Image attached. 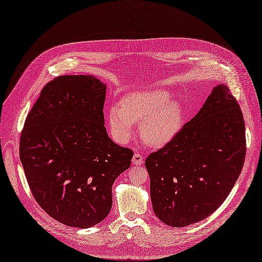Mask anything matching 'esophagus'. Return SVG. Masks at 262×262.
Masks as SVG:
<instances>
[{
	"instance_id": "obj_1",
	"label": "esophagus",
	"mask_w": 262,
	"mask_h": 262,
	"mask_svg": "<svg viewBox=\"0 0 262 262\" xmlns=\"http://www.w3.org/2000/svg\"><path fill=\"white\" fill-rule=\"evenodd\" d=\"M132 162H133V164L135 166H140L143 163V156L141 154H139V153H135L134 156H133Z\"/></svg>"
}]
</instances>
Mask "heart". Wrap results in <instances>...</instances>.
Wrapping results in <instances>:
<instances>
[{
    "label": "heart",
    "mask_w": 262,
    "mask_h": 262,
    "mask_svg": "<svg viewBox=\"0 0 262 262\" xmlns=\"http://www.w3.org/2000/svg\"><path fill=\"white\" fill-rule=\"evenodd\" d=\"M166 90L152 89L128 93L119 105L107 112V122L112 137L120 143L127 142L134 132V123H140L142 140L154 147L171 142L182 129L184 111L180 101L170 99Z\"/></svg>",
    "instance_id": "obj_1"
}]
</instances>
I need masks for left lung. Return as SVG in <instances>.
Masks as SVG:
<instances>
[{
    "mask_svg": "<svg viewBox=\"0 0 262 262\" xmlns=\"http://www.w3.org/2000/svg\"><path fill=\"white\" fill-rule=\"evenodd\" d=\"M245 152L241 108L220 83L177 137L145 159L155 215L178 228L208 217L228 197Z\"/></svg>",
    "mask_w": 262,
    "mask_h": 262,
    "instance_id": "8db88e82",
    "label": "left lung"
}]
</instances>
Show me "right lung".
Here are the masks:
<instances>
[{
  "label": "right lung",
  "instance_id": "right-lung-1",
  "mask_svg": "<svg viewBox=\"0 0 262 262\" xmlns=\"http://www.w3.org/2000/svg\"><path fill=\"white\" fill-rule=\"evenodd\" d=\"M107 85L94 76H60L41 90L20 137V161L32 194L51 217L90 228L112 207V185L134 152L105 127Z\"/></svg>",
  "mask_w": 262,
  "mask_h": 262
}]
</instances>
